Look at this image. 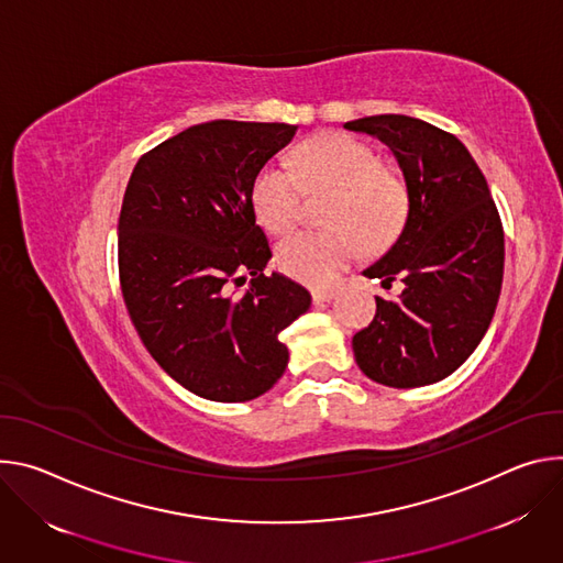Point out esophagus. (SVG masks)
<instances>
[{"mask_svg": "<svg viewBox=\"0 0 563 563\" xmlns=\"http://www.w3.org/2000/svg\"><path fill=\"white\" fill-rule=\"evenodd\" d=\"M310 295H313V301H316V303H320V301H331V299L338 295V288H316Z\"/></svg>", "mask_w": 563, "mask_h": 563, "instance_id": "1", "label": "esophagus"}]
</instances>
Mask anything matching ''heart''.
Wrapping results in <instances>:
<instances>
[{"instance_id": "heart-1", "label": "heart", "mask_w": 563, "mask_h": 563, "mask_svg": "<svg viewBox=\"0 0 563 563\" xmlns=\"http://www.w3.org/2000/svg\"><path fill=\"white\" fill-rule=\"evenodd\" d=\"M303 192H335L329 232H297L277 247L279 268L310 286L331 284L366 247H380L398 232L407 210L402 180L383 167L366 143L346 134L308 141L295 172L266 165L253 183L257 219L275 234L288 232L301 212Z\"/></svg>"}]
</instances>
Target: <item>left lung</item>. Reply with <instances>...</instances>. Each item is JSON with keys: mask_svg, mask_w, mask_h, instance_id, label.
Wrapping results in <instances>:
<instances>
[{"mask_svg": "<svg viewBox=\"0 0 563 563\" xmlns=\"http://www.w3.org/2000/svg\"><path fill=\"white\" fill-rule=\"evenodd\" d=\"M344 130L378 139L407 187V217L387 253L362 271L398 299L376 297V318L353 335L357 366L373 383L411 389L439 383L483 340L504 282V228L467 147L433 124L366 115Z\"/></svg>", "mask_w": 563, "mask_h": 563, "instance_id": "left-lung-1", "label": "left lung"}]
</instances>
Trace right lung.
Wrapping results in <instances>:
<instances>
[{
	"label": "right lung",
	"mask_w": 563,
	"mask_h": 563,
	"mask_svg": "<svg viewBox=\"0 0 563 563\" xmlns=\"http://www.w3.org/2000/svg\"><path fill=\"white\" fill-rule=\"evenodd\" d=\"M295 134L286 122H201L145 154L124 190L130 318L167 376L206 400L266 394L288 366L279 333L310 308L303 286L264 273L273 253L253 208L257 172ZM230 280L249 286L230 294Z\"/></svg>",
	"instance_id": "1"
}]
</instances>
